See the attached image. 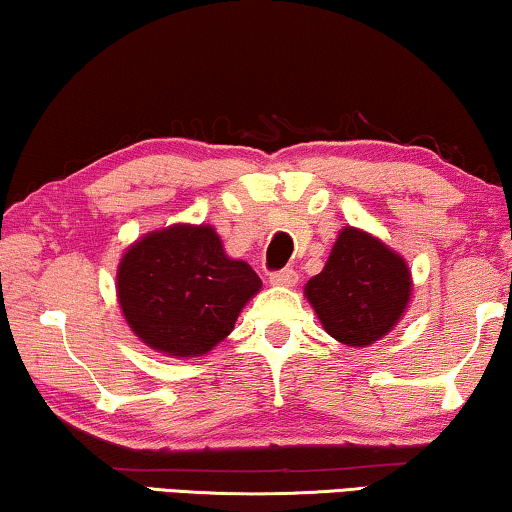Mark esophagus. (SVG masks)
Returning a JSON list of instances; mask_svg holds the SVG:
<instances>
[{
  "mask_svg": "<svg viewBox=\"0 0 512 512\" xmlns=\"http://www.w3.org/2000/svg\"><path fill=\"white\" fill-rule=\"evenodd\" d=\"M270 284L272 286H296L298 284V272L293 268L270 272Z\"/></svg>",
  "mask_w": 512,
  "mask_h": 512,
  "instance_id": "obj_1",
  "label": "esophagus"
}]
</instances>
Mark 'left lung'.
<instances>
[{"label": "left lung", "instance_id": "left-lung-1", "mask_svg": "<svg viewBox=\"0 0 512 512\" xmlns=\"http://www.w3.org/2000/svg\"><path fill=\"white\" fill-rule=\"evenodd\" d=\"M412 277L396 251L359 228H342L305 296L326 333L347 347H368L408 310Z\"/></svg>", "mask_w": 512, "mask_h": 512}]
</instances>
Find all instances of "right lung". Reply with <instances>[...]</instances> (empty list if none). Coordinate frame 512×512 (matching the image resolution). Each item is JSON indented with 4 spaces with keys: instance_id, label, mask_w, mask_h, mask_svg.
Segmentation results:
<instances>
[{
    "instance_id": "right-lung-1",
    "label": "right lung",
    "mask_w": 512,
    "mask_h": 512,
    "mask_svg": "<svg viewBox=\"0 0 512 512\" xmlns=\"http://www.w3.org/2000/svg\"><path fill=\"white\" fill-rule=\"evenodd\" d=\"M261 286L249 263L226 256L212 226L191 223L144 235L116 272L118 303L132 333L177 359L219 345Z\"/></svg>"
}]
</instances>
